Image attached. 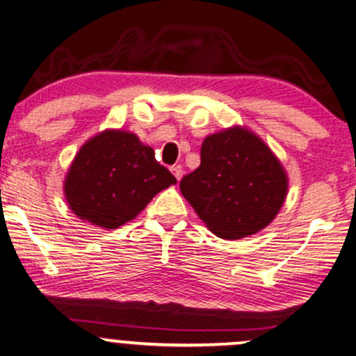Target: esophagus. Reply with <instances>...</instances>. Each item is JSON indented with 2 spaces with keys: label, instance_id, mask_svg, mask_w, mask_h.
<instances>
[{
  "label": "esophagus",
  "instance_id": "1",
  "mask_svg": "<svg viewBox=\"0 0 356 356\" xmlns=\"http://www.w3.org/2000/svg\"><path fill=\"white\" fill-rule=\"evenodd\" d=\"M170 170H172L174 177L177 179V181H181V177H182V167H181V165H172V167H170Z\"/></svg>",
  "mask_w": 356,
  "mask_h": 356
}]
</instances>
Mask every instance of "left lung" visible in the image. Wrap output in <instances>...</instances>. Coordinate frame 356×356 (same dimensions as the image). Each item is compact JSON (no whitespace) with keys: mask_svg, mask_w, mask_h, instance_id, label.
Instances as JSON below:
<instances>
[{"mask_svg":"<svg viewBox=\"0 0 356 356\" xmlns=\"http://www.w3.org/2000/svg\"><path fill=\"white\" fill-rule=\"evenodd\" d=\"M184 197L224 239L256 234L280 212L288 175L271 149L244 127L206 137L201 165L181 181Z\"/></svg>","mask_w":356,"mask_h":356,"instance_id":"obj_1","label":"left lung"}]
</instances>
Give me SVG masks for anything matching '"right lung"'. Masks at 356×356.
<instances>
[{"instance_id":"right-lung-1","label":"right lung","mask_w":356,"mask_h":356,"mask_svg":"<svg viewBox=\"0 0 356 356\" xmlns=\"http://www.w3.org/2000/svg\"><path fill=\"white\" fill-rule=\"evenodd\" d=\"M175 182L155 161L152 147L136 134L105 130L80 147L63 189L73 214L93 226L117 229Z\"/></svg>"}]
</instances>
